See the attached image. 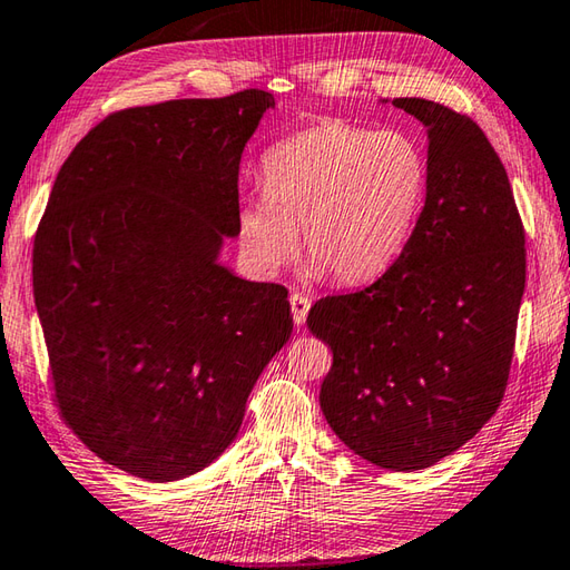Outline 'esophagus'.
<instances>
[{
    "label": "esophagus",
    "instance_id": "obj_1",
    "mask_svg": "<svg viewBox=\"0 0 570 570\" xmlns=\"http://www.w3.org/2000/svg\"><path fill=\"white\" fill-rule=\"evenodd\" d=\"M309 297L307 295H303V293H293L289 295V309H293V322L297 327H303L305 325V320H307V313H309Z\"/></svg>",
    "mask_w": 570,
    "mask_h": 570
}]
</instances>
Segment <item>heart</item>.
Returning <instances> with one entry per match:
<instances>
[{"label": "heart", "mask_w": 570, "mask_h": 570, "mask_svg": "<svg viewBox=\"0 0 570 570\" xmlns=\"http://www.w3.org/2000/svg\"><path fill=\"white\" fill-rule=\"evenodd\" d=\"M263 196L240 210L250 263L275 273L297 250L340 285L382 275L410 243L422 216L429 164L422 144L400 128L322 121L283 138L263 156Z\"/></svg>", "instance_id": "1"}]
</instances>
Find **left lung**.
Listing matches in <instances>:
<instances>
[{
    "label": "left lung",
    "instance_id": "left-lung-1",
    "mask_svg": "<svg viewBox=\"0 0 570 570\" xmlns=\"http://www.w3.org/2000/svg\"><path fill=\"white\" fill-rule=\"evenodd\" d=\"M426 126L429 188L380 281L322 297L307 327L332 350L320 390L354 454L416 471L464 446L507 392L525 287V235L501 158L466 114L394 99Z\"/></svg>",
    "mask_w": 570,
    "mask_h": 570
}]
</instances>
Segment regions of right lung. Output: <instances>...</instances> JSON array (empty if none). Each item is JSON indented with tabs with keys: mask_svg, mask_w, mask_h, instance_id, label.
Returning <instances> with one entry per match:
<instances>
[{
	"mask_svg": "<svg viewBox=\"0 0 570 570\" xmlns=\"http://www.w3.org/2000/svg\"><path fill=\"white\" fill-rule=\"evenodd\" d=\"M273 94L114 111L63 160L31 281L53 402L106 464L178 481L238 434L289 340L287 289L218 265L240 233L243 148Z\"/></svg>",
	"mask_w": 570,
	"mask_h": 570,
	"instance_id": "add662e5",
	"label": "right lung"
}]
</instances>
